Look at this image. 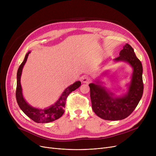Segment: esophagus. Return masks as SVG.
I'll list each match as a JSON object with an SVG mask.
<instances>
[{
	"label": "esophagus",
	"instance_id": "34e87169",
	"mask_svg": "<svg viewBox=\"0 0 156 156\" xmlns=\"http://www.w3.org/2000/svg\"><path fill=\"white\" fill-rule=\"evenodd\" d=\"M81 82L83 83H89L90 82V79L87 76H84L81 78Z\"/></svg>",
	"mask_w": 156,
	"mask_h": 156
}]
</instances>
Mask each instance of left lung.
I'll return each mask as SVG.
<instances>
[{"mask_svg":"<svg viewBox=\"0 0 156 156\" xmlns=\"http://www.w3.org/2000/svg\"><path fill=\"white\" fill-rule=\"evenodd\" d=\"M114 62H126L133 69L125 94L116 96L102 85L100 78L88 85L94 112L99 118L109 121H118L127 118L136 108L144 91L142 64L132 47L126 44L120 51L119 56L114 59ZM105 74L106 72L103 73L102 76Z\"/></svg>","mask_w":156,"mask_h":156,"instance_id":"obj_1","label":"left lung"}]
</instances>
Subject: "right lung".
<instances>
[{
  "instance_id": "obj_1",
  "label": "right lung",
  "mask_w": 156,
  "mask_h": 156,
  "mask_svg": "<svg viewBox=\"0 0 156 156\" xmlns=\"http://www.w3.org/2000/svg\"><path fill=\"white\" fill-rule=\"evenodd\" d=\"M31 51L27 53L24 57V61L20 66L17 72V87H16V97L18 104L23 112L33 121L38 123H47L54 121L61 118L64 112L65 104L66 99L69 94L81 85V81H77L73 84L69 85L66 88L61 95L59 99L50 107L45 109L37 108L30 105L24 99L23 95L22 87L21 85V76L23 68L25 64L29 54Z\"/></svg>"
}]
</instances>
